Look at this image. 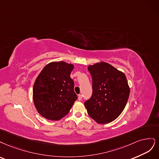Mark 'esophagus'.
Here are the masks:
<instances>
[{"instance_id": "1", "label": "esophagus", "mask_w": 159, "mask_h": 159, "mask_svg": "<svg viewBox=\"0 0 159 159\" xmlns=\"http://www.w3.org/2000/svg\"><path fill=\"white\" fill-rule=\"evenodd\" d=\"M82 98H83V96H82L81 94H79V95L78 96V100H79V101H80V100H82Z\"/></svg>"}]
</instances>
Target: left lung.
<instances>
[{
  "mask_svg": "<svg viewBox=\"0 0 159 159\" xmlns=\"http://www.w3.org/2000/svg\"><path fill=\"white\" fill-rule=\"evenodd\" d=\"M93 77V95L84 102L88 114L96 122L106 124L115 120L124 110L130 88L125 74L101 61L88 66Z\"/></svg>",
  "mask_w": 159,
  "mask_h": 159,
  "instance_id": "left-lung-1",
  "label": "left lung"
}]
</instances>
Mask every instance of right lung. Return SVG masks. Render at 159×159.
Listing matches in <instances>:
<instances>
[{"mask_svg": "<svg viewBox=\"0 0 159 159\" xmlns=\"http://www.w3.org/2000/svg\"><path fill=\"white\" fill-rule=\"evenodd\" d=\"M74 66L65 61H53L46 65L35 79L34 104L45 119L58 121L63 118L77 99L70 76Z\"/></svg>", "mask_w": 159, "mask_h": 159, "instance_id": "add662e5", "label": "right lung"}]
</instances>
